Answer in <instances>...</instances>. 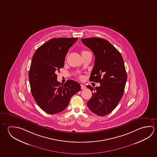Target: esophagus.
<instances>
[{"instance_id": "34e87169", "label": "esophagus", "mask_w": 157, "mask_h": 157, "mask_svg": "<svg viewBox=\"0 0 157 157\" xmlns=\"http://www.w3.org/2000/svg\"><path fill=\"white\" fill-rule=\"evenodd\" d=\"M85 88H86V86H85V85H82V84H81V89H82V90H84V89H85Z\"/></svg>"}]
</instances>
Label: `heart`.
I'll return each instance as SVG.
<instances>
[{
    "label": "heart",
    "mask_w": 157,
    "mask_h": 157,
    "mask_svg": "<svg viewBox=\"0 0 157 157\" xmlns=\"http://www.w3.org/2000/svg\"><path fill=\"white\" fill-rule=\"evenodd\" d=\"M86 52H88V51H82V53Z\"/></svg>",
    "instance_id": "1"
}]
</instances>
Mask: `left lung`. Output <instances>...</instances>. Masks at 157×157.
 <instances>
[{
    "instance_id": "left-lung-1",
    "label": "left lung",
    "mask_w": 157,
    "mask_h": 157,
    "mask_svg": "<svg viewBox=\"0 0 157 157\" xmlns=\"http://www.w3.org/2000/svg\"><path fill=\"white\" fill-rule=\"evenodd\" d=\"M82 41L95 56L90 81L100 86L86 87L92 91L88 107L97 115L111 113L121 100L126 82V72L121 53L109 42L101 38L82 39Z\"/></svg>"
}]
</instances>
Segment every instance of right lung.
<instances>
[{
  "mask_svg": "<svg viewBox=\"0 0 157 157\" xmlns=\"http://www.w3.org/2000/svg\"><path fill=\"white\" fill-rule=\"evenodd\" d=\"M77 40V37L51 39L33 55L29 72L31 91L37 104L47 113L63 111L72 96L80 90V85L73 80L61 84L56 75L63 68L68 49Z\"/></svg>",
  "mask_w": 157,
  "mask_h": 157,
  "instance_id": "obj_1",
  "label": "right lung"
}]
</instances>
